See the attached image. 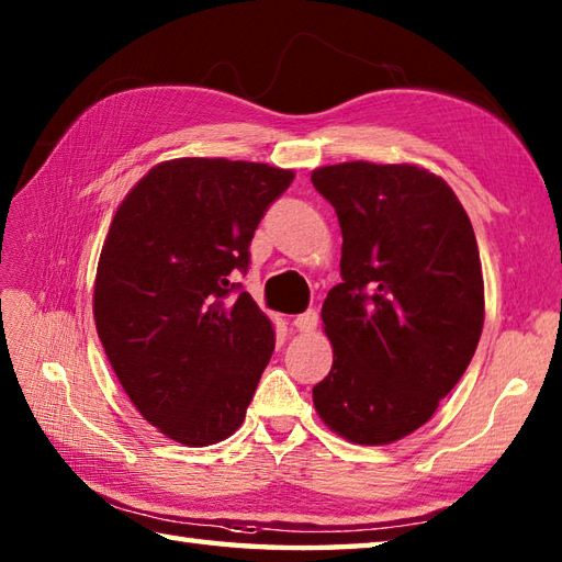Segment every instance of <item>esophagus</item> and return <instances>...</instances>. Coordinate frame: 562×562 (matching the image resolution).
<instances>
[{
	"label": "esophagus",
	"mask_w": 562,
	"mask_h": 562,
	"mask_svg": "<svg viewBox=\"0 0 562 562\" xmlns=\"http://www.w3.org/2000/svg\"><path fill=\"white\" fill-rule=\"evenodd\" d=\"M292 324H294L296 330L312 333V330L318 326V314L314 312V308H308V312H304V314H300V316H294Z\"/></svg>",
	"instance_id": "34e87169"
}]
</instances>
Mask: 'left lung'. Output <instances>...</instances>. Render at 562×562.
I'll use <instances>...</instances> for the list:
<instances>
[{
  "label": "left lung",
  "instance_id": "8db88e82",
  "mask_svg": "<svg viewBox=\"0 0 562 562\" xmlns=\"http://www.w3.org/2000/svg\"><path fill=\"white\" fill-rule=\"evenodd\" d=\"M338 214L340 278L321 318L333 367L314 405L355 445L423 427L479 348L485 296L469 214L439 176L345 161L312 173Z\"/></svg>",
  "mask_w": 562,
  "mask_h": 562
}]
</instances>
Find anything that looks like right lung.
I'll list each match as a JSON object with an SVG mask.
<instances>
[{
  "label": "right lung",
  "instance_id": "1",
  "mask_svg": "<svg viewBox=\"0 0 562 562\" xmlns=\"http://www.w3.org/2000/svg\"><path fill=\"white\" fill-rule=\"evenodd\" d=\"M292 181L256 161H164L111 222L93 288L99 338L142 417L181 445L234 435L270 362V318L232 280Z\"/></svg>",
  "mask_w": 562,
  "mask_h": 562
}]
</instances>
